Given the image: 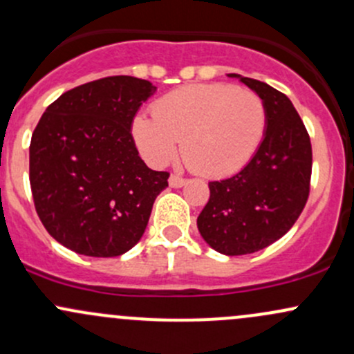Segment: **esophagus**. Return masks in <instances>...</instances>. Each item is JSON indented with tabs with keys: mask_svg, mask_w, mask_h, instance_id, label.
<instances>
[{
	"mask_svg": "<svg viewBox=\"0 0 354 354\" xmlns=\"http://www.w3.org/2000/svg\"><path fill=\"white\" fill-rule=\"evenodd\" d=\"M186 183L185 178L178 176V174H171L169 176V186H173V188H181Z\"/></svg>",
	"mask_w": 354,
	"mask_h": 354,
	"instance_id": "esophagus-1",
	"label": "esophagus"
}]
</instances>
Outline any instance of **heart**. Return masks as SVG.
<instances>
[{
    "label": "heart",
    "mask_w": 354,
    "mask_h": 354,
    "mask_svg": "<svg viewBox=\"0 0 354 354\" xmlns=\"http://www.w3.org/2000/svg\"><path fill=\"white\" fill-rule=\"evenodd\" d=\"M262 97L232 84H195L169 92L153 106V119L138 115L133 136L151 165L176 154L203 176L239 173L257 154L267 133Z\"/></svg>",
    "instance_id": "obj_1"
}]
</instances>
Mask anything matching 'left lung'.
<instances>
[{"label": "left lung", "mask_w": 354, "mask_h": 354, "mask_svg": "<svg viewBox=\"0 0 354 354\" xmlns=\"http://www.w3.org/2000/svg\"><path fill=\"white\" fill-rule=\"evenodd\" d=\"M239 77L267 107V133L257 154L227 180L209 181V200L196 225L209 247L245 255L290 230L309 198L313 147L289 97L260 80Z\"/></svg>", "instance_id": "8db88e82"}]
</instances>
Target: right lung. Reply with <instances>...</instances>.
Instances as JSON below:
<instances>
[{
	"label": "right lung",
	"mask_w": 354,
	"mask_h": 354,
	"mask_svg": "<svg viewBox=\"0 0 354 354\" xmlns=\"http://www.w3.org/2000/svg\"><path fill=\"white\" fill-rule=\"evenodd\" d=\"M156 92L147 80L104 77L50 104L30 142L35 209L50 235L88 257H118L141 240L168 171H153L131 134Z\"/></svg>",
	"instance_id": "right-lung-1"
}]
</instances>
